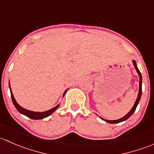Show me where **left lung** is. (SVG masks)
<instances>
[{
  "instance_id": "8db88e82",
  "label": "left lung",
  "mask_w": 154,
  "mask_h": 154,
  "mask_svg": "<svg viewBox=\"0 0 154 154\" xmlns=\"http://www.w3.org/2000/svg\"><path fill=\"white\" fill-rule=\"evenodd\" d=\"M133 63H134V66H135V68H136V71H137L138 74H139V80H140V81H139V94H138L137 99H136L135 104H134V107H132V109L130 110V112H128V114H126V115H125L124 117H122V118L119 119H118V120H106V119H104L101 118V119L104 120V121H105V122H107V123H110V124H116V123H119V122H122L127 120L128 118H129V117L131 116V115H132L133 113H134V111L136 110V107H137L138 104H139V100H140V99H141V96H142V75H141L140 71L139 70V69H138V67H137V65H136V63L135 60H133Z\"/></svg>"
}]
</instances>
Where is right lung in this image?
Here are the masks:
<instances>
[{
  "mask_svg": "<svg viewBox=\"0 0 154 154\" xmlns=\"http://www.w3.org/2000/svg\"><path fill=\"white\" fill-rule=\"evenodd\" d=\"M9 89H10L11 98H12V102H13L14 105H15V107H16L17 110H18V112H20V113L23 114V115L29 117V118L32 119H42L46 118V117H47V116H49L50 115H51V114L53 113V112L55 111L56 109H58V107H59V105H57L56 107H53V108H52L51 110H47V111L42 112H33V111H30V110H26V109H24V108H23L22 107H20L18 103L16 102V101H15V98H14V96H13V94H12V90H11L10 87H9ZM66 91L64 92V95L65 94Z\"/></svg>",
  "mask_w": 154,
  "mask_h": 154,
  "instance_id": "1",
  "label": "right lung"
}]
</instances>
